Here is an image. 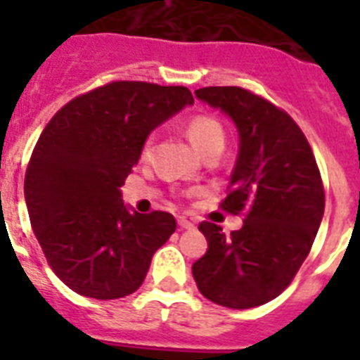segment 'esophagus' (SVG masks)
I'll use <instances>...</instances> for the list:
<instances>
[{"label": "esophagus", "instance_id": "obj_1", "mask_svg": "<svg viewBox=\"0 0 360 360\" xmlns=\"http://www.w3.org/2000/svg\"><path fill=\"white\" fill-rule=\"evenodd\" d=\"M177 224H179L183 230H192V228H194V224H192L188 219H185V217H179V219H177Z\"/></svg>", "mask_w": 360, "mask_h": 360}]
</instances>
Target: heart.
<instances>
[{"instance_id":"obj_1","label":"heart","mask_w":360,"mask_h":360,"mask_svg":"<svg viewBox=\"0 0 360 360\" xmlns=\"http://www.w3.org/2000/svg\"><path fill=\"white\" fill-rule=\"evenodd\" d=\"M185 132L188 140L198 153H202L203 157H207L211 153H220L224 149L226 134L220 121H217L211 115H194L185 127ZM151 141H146V146L141 149V155L146 157L149 151Z\"/></svg>"}]
</instances>
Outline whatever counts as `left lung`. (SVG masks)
<instances>
[{
  "label": "left lung",
  "mask_w": 360,
  "mask_h": 360,
  "mask_svg": "<svg viewBox=\"0 0 360 360\" xmlns=\"http://www.w3.org/2000/svg\"><path fill=\"white\" fill-rule=\"evenodd\" d=\"M196 98L233 121L239 153L224 211L245 213L231 237L211 222L207 252L192 265L200 293L220 307L265 304L290 285L319 230L325 194L307 138L290 115L240 87H203Z\"/></svg>",
  "instance_id": "1"
}]
</instances>
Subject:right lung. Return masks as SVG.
Returning <instances> with one entry per match:
<instances>
[{"label": "right lung", "mask_w": 360, "mask_h": 360, "mask_svg": "<svg viewBox=\"0 0 360 360\" xmlns=\"http://www.w3.org/2000/svg\"><path fill=\"white\" fill-rule=\"evenodd\" d=\"M191 104L186 87L112 82L65 104L42 130L25 205L50 267L72 291L108 301L141 285L175 219L136 213L121 186L153 130Z\"/></svg>", "instance_id": "add662e5"}]
</instances>
